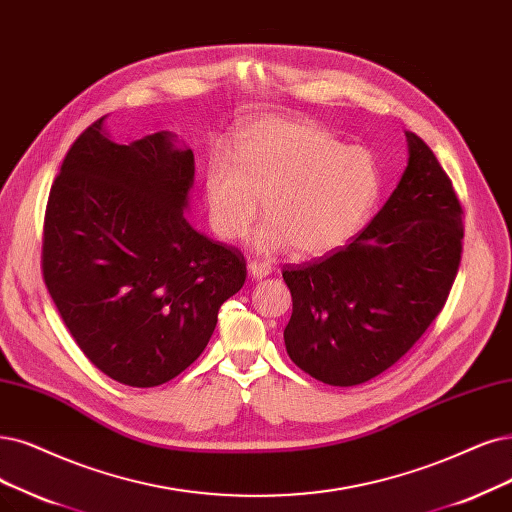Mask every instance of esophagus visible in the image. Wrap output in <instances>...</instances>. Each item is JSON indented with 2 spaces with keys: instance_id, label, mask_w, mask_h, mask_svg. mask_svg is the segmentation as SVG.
Masks as SVG:
<instances>
[{
  "instance_id": "esophagus-1",
  "label": "esophagus",
  "mask_w": 512,
  "mask_h": 512,
  "mask_svg": "<svg viewBox=\"0 0 512 512\" xmlns=\"http://www.w3.org/2000/svg\"><path fill=\"white\" fill-rule=\"evenodd\" d=\"M249 274L253 278H266L268 274H272V266L266 261H251L249 263Z\"/></svg>"
}]
</instances>
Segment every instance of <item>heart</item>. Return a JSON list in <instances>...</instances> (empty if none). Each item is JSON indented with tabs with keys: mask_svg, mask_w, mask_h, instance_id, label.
Masks as SVG:
<instances>
[{
	"mask_svg": "<svg viewBox=\"0 0 512 512\" xmlns=\"http://www.w3.org/2000/svg\"><path fill=\"white\" fill-rule=\"evenodd\" d=\"M380 196L369 151L346 147L329 130L293 120H261L236 145V164L221 156L206 166L204 200L213 230L242 240L259 215L261 251L293 249L325 257L361 230Z\"/></svg>",
	"mask_w": 512,
	"mask_h": 512,
	"instance_id": "1",
	"label": "heart"
}]
</instances>
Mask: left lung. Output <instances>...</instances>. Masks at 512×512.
Returning <instances> with one entry per match:
<instances>
[{"mask_svg": "<svg viewBox=\"0 0 512 512\" xmlns=\"http://www.w3.org/2000/svg\"><path fill=\"white\" fill-rule=\"evenodd\" d=\"M405 173L350 244L282 270L293 297L291 361L331 386L390 369L426 333L462 259L464 211L432 149L405 132Z\"/></svg>", "mask_w": 512, "mask_h": 512, "instance_id": "8db88e82", "label": "left lung"}]
</instances>
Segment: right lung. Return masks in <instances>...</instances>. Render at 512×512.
<instances>
[{
  "label": "right lung",
  "instance_id": "obj_1",
  "mask_svg": "<svg viewBox=\"0 0 512 512\" xmlns=\"http://www.w3.org/2000/svg\"><path fill=\"white\" fill-rule=\"evenodd\" d=\"M103 120L73 141L50 187L42 274L88 361L120 384L151 388L202 354L246 261L183 215L192 149H177L168 132L118 145Z\"/></svg>",
  "mask_w": 512,
  "mask_h": 512
}]
</instances>
